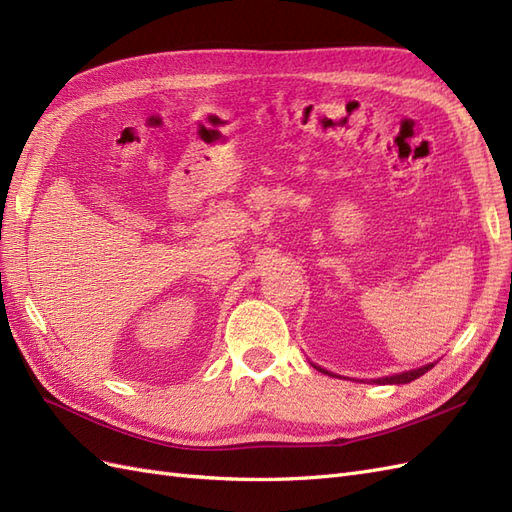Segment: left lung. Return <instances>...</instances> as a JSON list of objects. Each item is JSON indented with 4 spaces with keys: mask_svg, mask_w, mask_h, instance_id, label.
I'll list each match as a JSON object with an SVG mask.
<instances>
[{
    "mask_svg": "<svg viewBox=\"0 0 512 512\" xmlns=\"http://www.w3.org/2000/svg\"><path fill=\"white\" fill-rule=\"evenodd\" d=\"M316 367V365H314ZM433 367V363L431 365H425V367H418V369H412V371H404V374H395V376H386V378H378V380H374V382H378V384H408V382H412V380H416V378H421L425 371H429ZM318 371H322V374H329V371H324V369H320V367H316Z\"/></svg>",
    "mask_w": 512,
    "mask_h": 512,
    "instance_id": "8db88e82",
    "label": "left lung"
}]
</instances>
